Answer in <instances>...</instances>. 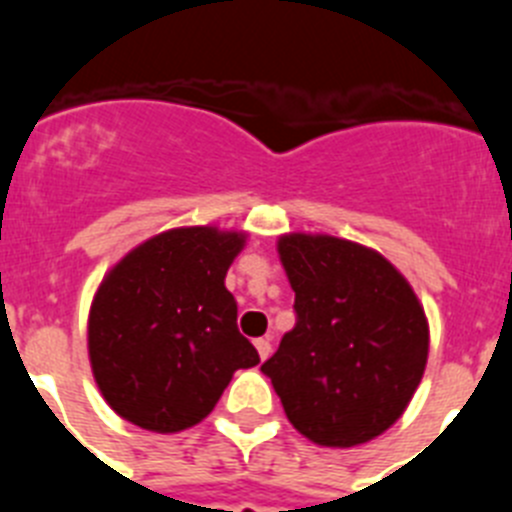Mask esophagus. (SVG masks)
Returning <instances> with one entry per match:
<instances>
[{"label":"esophagus","instance_id":"1","mask_svg":"<svg viewBox=\"0 0 512 512\" xmlns=\"http://www.w3.org/2000/svg\"><path fill=\"white\" fill-rule=\"evenodd\" d=\"M253 346H256V351H259L261 361L269 359V356H271V343H269V338H256V341H253Z\"/></svg>","mask_w":512,"mask_h":512}]
</instances>
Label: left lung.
I'll list each match as a JSON object with an SVG mask.
<instances>
[{"label": "left lung", "instance_id": "left-lung-1", "mask_svg": "<svg viewBox=\"0 0 512 512\" xmlns=\"http://www.w3.org/2000/svg\"><path fill=\"white\" fill-rule=\"evenodd\" d=\"M277 251L295 289L297 323L261 372L312 443L348 449L372 441L405 413L423 379V305L374 248L289 233Z\"/></svg>", "mask_w": 512, "mask_h": 512}]
</instances>
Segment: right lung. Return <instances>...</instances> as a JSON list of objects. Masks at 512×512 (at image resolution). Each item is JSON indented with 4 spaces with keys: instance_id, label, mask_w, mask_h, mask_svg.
Segmentation results:
<instances>
[{
    "instance_id": "1",
    "label": "right lung",
    "mask_w": 512,
    "mask_h": 512,
    "mask_svg": "<svg viewBox=\"0 0 512 512\" xmlns=\"http://www.w3.org/2000/svg\"><path fill=\"white\" fill-rule=\"evenodd\" d=\"M243 246L238 230L174 228L107 271L89 310V361L120 418L153 433L192 428L212 413L233 372L259 364L225 289Z\"/></svg>"
}]
</instances>
